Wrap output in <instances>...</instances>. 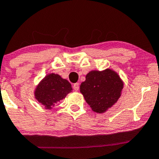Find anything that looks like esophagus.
I'll return each instance as SVG.
<instances>
[{
	"label": "esophagus",
	"instance_id": "34e87169",
	"mask_svg": "<svg viewBox=\"0 0 159 159\" xmlns=\"http://www.w3.org/2000/svg\"><path fill=\"white\" fill-rule=\"evenodd\" d=\"M73 89H74V90L75 91H78V90H79V89H80V85H79V83H74V84H73Z\"/></svg>",
	"mask_w": 159,
	"mask_h": 159
}]
</instances>
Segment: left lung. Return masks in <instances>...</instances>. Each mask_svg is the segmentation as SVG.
I'll return each instance as SVG.
<instances>
[{
	"instance_id": "obj_1",
	"label": "left lung",
	"mask_w": 159,
	"mask_h": 159,
	"mask_svg": "<svg viewBox=\"0 0 159 159\" xmlns=\"http://www.w3.org/2000/svg\"><path fill=\"white\" fill-rule=\"evenodd\" d=\"M124 82L111 69L92 70L80 85V93L94 112L102 114L111 107L122 93Z\"/></svg>"
}]
</instances>
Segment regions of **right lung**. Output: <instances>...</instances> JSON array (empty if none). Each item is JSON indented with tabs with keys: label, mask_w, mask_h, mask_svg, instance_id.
I'll use <instances>...</instances> for the list:
<instances>
[{
	"label": "right lung",
	"mask_w": 159,
	"mask_h": 159,
	"mask_svg": "<svg viewBox=\"0 0 159 159\" xmlns=\"http://www.w3.org/2000/svg\"><path fill=\"white\" fill-rule=\"evenodd\" d=\"M73 90L68 80L55 73L46 75L34 91L35 98L46 109L51 110L56 103L65 98Z\"/></svg>",
	"instance_id": "add662e5"
}]
</instances>
